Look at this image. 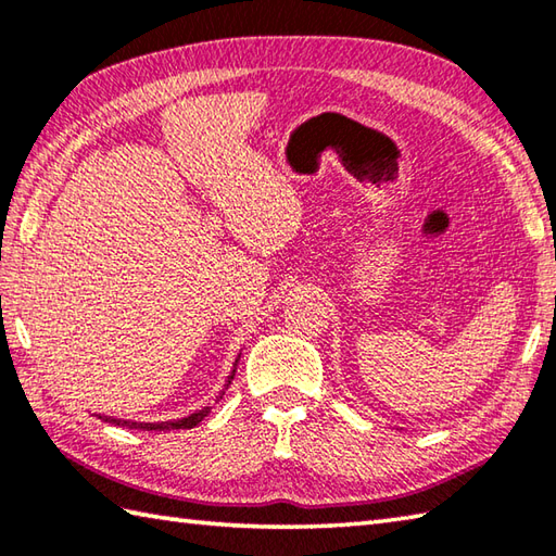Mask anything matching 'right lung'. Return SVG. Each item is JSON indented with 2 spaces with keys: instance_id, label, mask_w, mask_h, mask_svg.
Returning a JSON list of instances; mask_svg holds the SVG:
<instances>
[{
  "instance_id": "right-lung-1",
  "label": "right lung",
  "mask_w": 556,
  "mask_h": 556,
  "mask_svg": "<svg viewBox=\"0 0 556 556\" xmlns=\"http://www.w3.org/2000/svg\"><path fill=\"white\" fill-rule=\"evenodd\" d=\"M238 358H241V354H238ZM238 358H236V364H233V371H231V376L226 378L224 390H222V393H219V397H216V402H219V400L224 397L226 388L231 386V380H233V376H236ZM210 412H212V407H202V409H198V412H192L190 417L173 419V421H132V419H117V417H101V419H105L108 424H115V427H127V429H144V431H170V429H192V427H198V424H200L204 417H210Z\"/></svg>"
}]
</instances>
